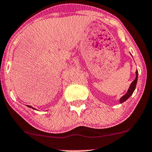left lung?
I'll return each instance as SVG.
<instances>
[{
    "mask_svg": "<svg viewBox=\"0 0 152 152\" xmlns=\"http://www.w3.org/2000/svg\"><path fill=\"white\" fill-rule=\"evenodd\" d=\"M137 78H138V71L137 70L136 71V78H135V79L132 81V83H131L130 86H129L128 91H127V94H126L125 96H123L121 98H120V103H123V102H125L126 100L128 99L129 97L132 96V94H133V92H134V91L135 90V88H136L137 83Z\"/></svg>",
    "mask_w": 152,
    "mask_h": 152,
    "instance_id": "obj_1",
    "label": "left lung"
}]
</instances>
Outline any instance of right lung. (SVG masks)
<instances>
[{
	"instance_id": "add662e5",
	"label": "right lung",
	"mask_w": 152,
	"mask_h": 152,
	"mask_svg": "<svg viewBox=\"0 0 152 152\" xmlns=\"http://www.w3.org/2000/svg\"><path fill=\"white\" fill-rule=\"evenodd\" d=\"M27 107H32V109H34V107H32V106H30V105H27Z\"/></svg>"
}]
</instances>
